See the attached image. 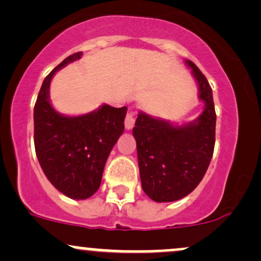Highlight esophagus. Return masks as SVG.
Returning a JSON list of instances; mask_svg holds the SVG:
<instances>
[{
    "label": "esophagus",
    "mask_w": 261,
    "mask_h": 261,
    "mask_svg": "<svg viewBox=\"0 0 261 261\" xmlns=\"http://www.w3.org/2000/svg\"><path fill=\"white\" fill-rule=\"evenodd\" d=\"M135 119H136V118H135V114L133 112L127 113L126 118H125V127H126L127 130H130V128L134 127Z\"/></svg>",
    "instance_id": "esophagus-1"
}]
</instances>
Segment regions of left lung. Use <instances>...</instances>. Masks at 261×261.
Instances as JSON below:
<instances>
[{"mask_svg": "<svg viewBox=\"0 0 261 261\" xmlns=\"http://www.w3.org/2000/svg\"><path fill=\"white\" fill-rule=\"evenodd\" d=\"M205 109L199 118L176 125L140 112L133 135L142 189L155 202H170L189 195L202 180L215 147L216 112L212 89L194 62L187 60Z\"/></svg>", "mask_w": 261, "mask_h": 261, "instance_id": "obj_1", "label": "left lung"}]
</instances>
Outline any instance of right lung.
I'll list each match as a JSON object with an SVG mask.
<instances>
[{
  "instance_id": "add662e5",
  "label": "right lung",
  "mask_w": 261,
  "mask_h": 261,
  "mask_svg": "<svg viewBox=\"0 0 261 261\" xmlns=\"http://www.w3.org/2000/svg\"><path fill=\"white\" fill-rule=\"evenodd\" d=\"M81 56L70 55L45 77L34 107V145L41 169L60 193L76 200L88 199L99 189L127 110L103 104L85 115L66 116L54 109L49 99L54 74Z\"/></svg>"
}]
</instances>
